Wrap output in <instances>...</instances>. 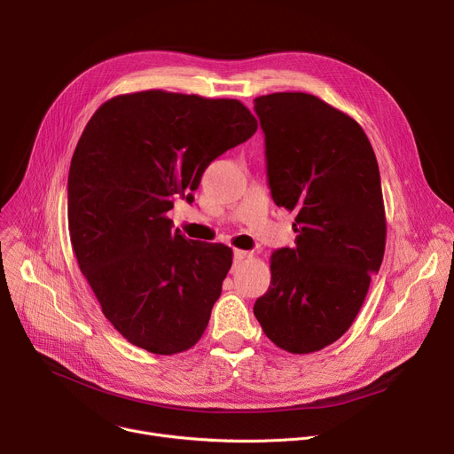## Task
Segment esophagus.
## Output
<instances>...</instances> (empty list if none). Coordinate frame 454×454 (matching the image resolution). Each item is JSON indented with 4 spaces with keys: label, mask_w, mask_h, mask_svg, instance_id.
Returning <instances> with one entry per match:
<instances>
[{
    "label": "esophagus",
    "mask_w": 454,
    "mask_h": 454,
    "mask_svg": "<svg viewBox=\"0 0 454 454\" xmlns=\"http://www.w3.org/2000/svg\"><path fill=\"white\" fill-rule=\"evenodd\" d=\"M249 256H251V253H249V251H244V249H235V251H233V264L237 266V264L244 262L246 258H249Z\"/></svg>",
    "instance_id": "34e87169"
}]
</instances>
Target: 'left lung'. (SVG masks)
<instances>
[{
    "label": "left lung",
    "mask_w": 454,
    "mask_h": 454,
    "mask_svg": "<svg viewBox=\"0 0 454 454\" xmlns=\"http://www.w3.org/2000/svg\"><path fill=\"white\" fill-rule=\"evenodd\" d=\"M271 196L294 212V247L271 254V286L253 312L282 350L310 354L354 323L379 271L386 215L379 165L363 127L309 93L254 98Z\"/></svg>",
    "instance_id": "1"
}]
</instances>
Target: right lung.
Returning <instances> with one entry per match:
<instances>
[{"label":"right lung","mask_w":454,"mask_h":454,"mask_svg":"<svg viewBox=\"0 0 454 454\" xmlns=\"http://www.w3.org/2000/svg\"><path fill=\"white\" fill-rule=\"evenodd\" d=\"M256 127L235 98L163 90L113 97L88 121L68 176L70 239L104 316L135 347L172 356L201 340L233 251L172 231L167 212Z\"/></svg>","instance_id":"1"}]
</instances>
